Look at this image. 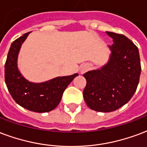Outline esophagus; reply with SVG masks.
<instances>
[{"label":"esophagus","instance_id":"obj_1","mask_svg":"<svg viewBox=\"0 0 147 147\" xmlns=\"http://www.w3.org/2000/svg\"><path fill=\"white\" fill-rule=\"evenodd\" d=\"M89 69V66L88 65H83V66H81V69H80V72L81 74H84V73L86 72L88 69Z\"/></svg>","mask_w":147,"mask_h":147}]
</instances>
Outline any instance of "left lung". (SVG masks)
<instances>
[{
    "instance_id": "obj_1",
    "label": "left lung",
    "mask_w": 147,
    "mask_h": 147,
    "mask_svg": "<svg viewBox=\"0 0 147 147\" xmlns=\"http://www.w3.org/2000/svg\"><path fill=\"white\" fill-rule=\"evenodd\" d=\"M113 39L111 54L100 69L85 73L84 101L92 110L111 112L126 104L136 91L141 74L139 49L123 34L106 32Z\"/></svg>"
}]
</instances>
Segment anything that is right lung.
Masks as SVG:
<instances>
[{
    "label": "right lung",
    "mask_w": 147,
    "mask_h": 147,
    "mask_svg": "<svg viewBox=\"0 0 147 147\" xmlns=\"http://www.w3.org/2000/svg\"><path fill=\"white\" fill-rule=\"evenodd\" d=\"M30 34H23L12 42L5 65V79L8 92L16 103L37 113L54 110L59 103L64 91L78 74L57 77L42 83L27 81L19 72L17 59L22 44Z\"/></svg>",
    "instance_id": "add662e5"
}]
</instances>
